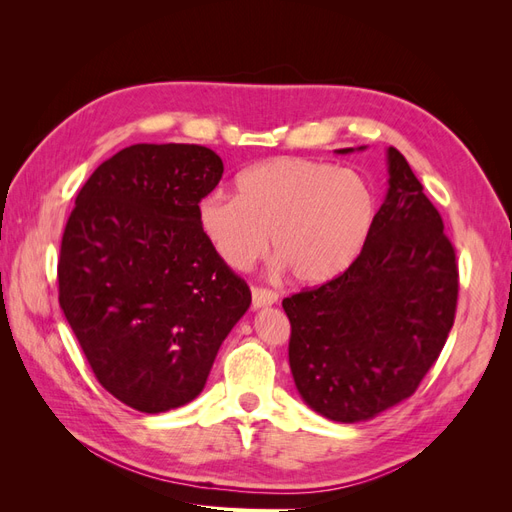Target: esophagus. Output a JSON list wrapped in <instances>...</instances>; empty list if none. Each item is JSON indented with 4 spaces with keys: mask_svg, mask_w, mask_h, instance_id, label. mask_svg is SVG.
<instances>
[{
    "mask_svg": "<svg viewBox=\"0 0 512 512\" xmlns=\"http://www.w3.org/2000/svg\"><path fill=\"white\" fill-rule=\"evenodd\" d=\"M277 303V294L273 290L267 288H254L252 290V307L260 309V307H269Z\"/></svg>",
    "mask_w": 512,
    "mask_h": 512,
    "instance_id": "obj_1",
    "label": "esophagus"
}]
</instances>
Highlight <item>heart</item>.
Returning a JSON list of instances; mask_svg holds the SVG:
<instances>
[{
	"label": "heart",
	"instance_id": "b5f03b06",
	"mask_svg": "<svg viewBox=\"0 0 512 512\" xmlns=\"http://www.w3.org/2000/svg\"><path fill=\"white\" fill-rule=\"evenodd\" d=\"M376 215V194L356 170L292 156L241 170L237 198L211 194L196 209L200 232L228 267H250L271 235L273 254L303 286L344 275Z\"/></svg>",
	"mask_w": 512,
	"mask_h": 512
}]
</instances>
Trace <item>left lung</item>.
<instances>
[{
  "label": "left lung",
  "instance_id": "obj_1",
  "mask_svg": "<svg viewBox=\"0 0 512 512\" xmlns=\"http://www.w3.org/2000/svg\"><path fill=\"white\" fill-rule=\"evenodd\" d=\"M386 166L389 190L361 256L282 301L297 391L335 423L369 421L408 399L455 322L459 273L440 213L395 147Z\"/></svg>",
  "mask_w": 512,
  "mask_h": 512
}]
</instances>
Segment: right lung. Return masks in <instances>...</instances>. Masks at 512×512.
<instances>
[{"label": "right lung", "instance_id": "add662e5", "mask_svg": "<svg viewBox=\"0 0 512 512\" xmlns=\"http://www.w3.org/2000/svg\"><path fill=\"white\" fill-rule=\"evenodd\" d=\"M222 173L207 147L132 145L94 170L68 218L59 305L98 382L138 412L196 399L252 303L196 220Z\"/></svg>", "mask_w": 512, "mask_h": 512}]
</instances>
